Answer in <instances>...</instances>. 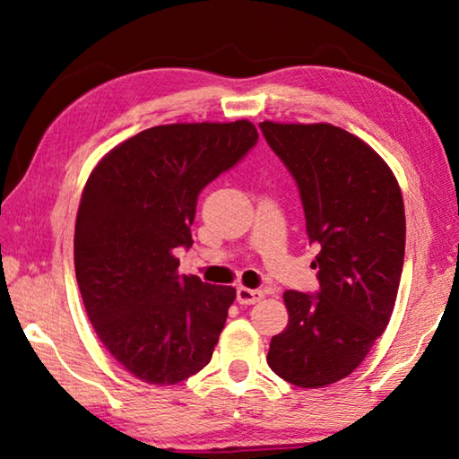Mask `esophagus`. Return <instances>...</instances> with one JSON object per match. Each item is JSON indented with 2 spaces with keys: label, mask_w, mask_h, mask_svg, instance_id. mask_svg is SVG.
I'll return each instance as SVG.
<instances>
[{
  "label": "esophagus",
  "mask_w": 459,
  "mask_h": 459,
  "mask_svg": "<svg viewBox=\"0 0 459 459\" xmlns=\"http://www.w3.org/2000/svg\"><path fill=\"white\" fill-rule=\"evenodd\" d=\"M263 299V291L248 290V287H238L237 290V301L240 306H253Z\"/></svg>",
  "instance_id": "obj_1"
}]
</instances>
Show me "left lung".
Returning <instances> with one entry per match:
<instances>
[{"label": "left lung", "mask_w": 459, "mask_h": 459, "mask_svg": "<svg viewBox=\"0 0 459 459\" xmlns=\"http://www.w3.org/2000/svg\"><path fill=\"white\" fill-rule=\"evenodd\" d=\"M259 127L299 188L316 295L287 290L285 330L271 338L267 362L301 388L351 375L386 330L405 257V206L391 168L348 131L330 123Z\"/></svg>", "instance_id": "left-lung-1"}]
</instances>
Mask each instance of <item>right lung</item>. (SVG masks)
I'll return each instance as SVG.
<instances>
[{
  "label": "right lung",
  "instance_id": "1",
  "mask_svg": "<svg viewBox=\"0 0 459 459\" xmlns=\"http://www.w3.org/2000/svg\"><path fill=\"white\" fill-rule=\"evenodd\" d=\"M251 121L172 123L113 147L84 184L74 271L99 340L150 385H176L206 367L235 287L178 275L192 247L198 194L257 143Z\"/></svg>",
  "mask_w": 459,
  "mask_h": 459
}]
</instances>
